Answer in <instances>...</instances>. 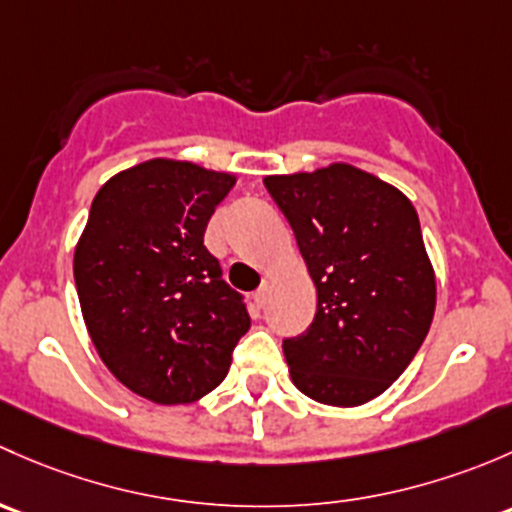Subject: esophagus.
<instances>
[{"label":"esophagus","mask_w":512,"mask_h":512,"mask_svg":"<svg viewBox=\"0 0 512 512\" xmlns=\"http://www.w3.org/2000/svg\"><path fill=\"white\" fill-rule=\"evenodd\" d=\"M266 295H268V283L263 281L261 286H258V291H254V303L263 305V303H266Z\"/></svg>","instance_id":"34e87169"}]
</instances>
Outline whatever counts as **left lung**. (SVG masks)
Masks as SVG:
<instances>
[{
    "instance_id": "1",
    "label": "left lung",
    "mask_w": 512,
    "mask_h": 512,
    "mask_svg": "<svg viewBox=\"0 0 512 512\" xmlns=\"http://www.w3.org/2000/svg\"><path fill=\"white\" fill-rule=\"evenodd\" d=\"M263 184L318 291L313 323L283 337L293 384L333 407L370 402L407 370L434 318L436 281L412 202L350 165Z\"/></svg>"
}]
</instances>
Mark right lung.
Instances as JSON below:
<instances>
[{
    "mask_svg": "<svg viewBox=\"0 0 512 512\" xmlns=\"http://www.w3.org/2000/svg\"><path fill=\"white\" fill-rule=\"evenodd\" d=\"M234 177L150 160L100 187L73 276L100 360L157 404H187L226 377L249 330L246 298L204 246Z\"/></svg>",
    "mask_w": 512,
    "mask_h": 512,
    "instance_id": "add662e5",
    "label": "right lung"
}]
</instances>
